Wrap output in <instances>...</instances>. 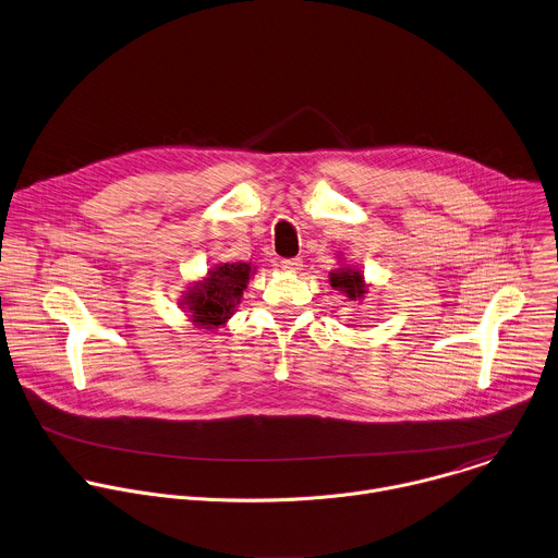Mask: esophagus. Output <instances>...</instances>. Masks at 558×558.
<instances>
[{
	"instance_id": "1",
	"label": "esophagus",
	"mask_w": 558,
	"mask_h": 558,
	"mask_svg": "<svg viewBox=\"0 0 558 558\" xmlns=\"http://www.w3.org/2000/svg\"><path fill=\"white\" fill-rule=\"evenodd\" d=\"M280 269L295 274V271L302 269V258H282V260H280Z\"/></svg>"
}]
</instances>
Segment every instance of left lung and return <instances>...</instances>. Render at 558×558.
<instances>
[{"instance_id":"left-lung-1","label":"left lung","mask_w":558,"mask_h":558,"mask_svg":"<svg viewBox=\"0 0 558 558\" xmlns=\"http://www.w3.org/2000/svg\"><path fill=\"white\" fill-rule=\"evenodd\" d=\"M330 284H332V289L341 291L350 300H361L367 293L363 274L352 267H341V269L330 271Z\"/></svg>"}]
</instances>
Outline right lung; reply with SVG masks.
<instances>
[{
  "instance_id": "add662e5",
  "label": "right lung",
  "mask_w": 558,
  "mask_h": 558,
  "mask_svg": "<svg viewBox=\"0 0 558 558\" xmlns=\"http://www.w3.org/2000/svg\"><path fill=\"white\" fill-rule=\"evenodd\" d=\"M254 267L250 263H221L208 269L206 278L197 280L184 293L182 306L197 328L215 330L226 326L234 315L236 304L250 282Z\"/></svg>"
}]
</instances>
